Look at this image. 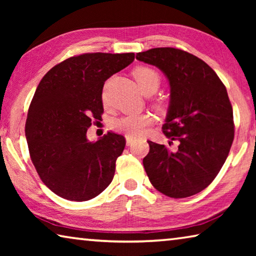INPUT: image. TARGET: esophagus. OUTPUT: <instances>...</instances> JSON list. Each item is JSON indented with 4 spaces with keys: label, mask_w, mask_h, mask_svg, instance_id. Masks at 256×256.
Returning <instances> with one entry per match:
<instances>
[{
    "label": "esophagus",
    "mask_w": 256,
    "mask_h": 256,
    "mask_svg": "<svg viewBox=\"0 0 256 256\" xmlns=\"http://www.w3.org/2000/svg\"><path fill=\"white\" fill-rule=\"evenodd\" d=\"M125 138H126V144H128V146H131V144H133V142H134V141H136V138H134L133 136H125Z\"/></svg>",
    "instance_id": "esophagus-1"
}]
</instances>
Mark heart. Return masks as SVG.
I'll list each match as a JSON object with an SVG mask.
<instances>
[{
    "label": "heart",
    "instance_id": "heart-1",
    "mask_svg": "<svg viewBox=\"0 0 256 256\" xmlns=\"http://www.w3.org/2000/svg\"><path fill=\"white\" fill-rule=\"evenodd\" d=\"M138 86L142 92H156L159 86L160 76L158 72L148 66H138L133 71ZM152 123V118L149 114L126 115L112 122V126L115 131L124 133L125 136H138L144 132V130Z\"/></svg>",
    "mask_w": 256,
    "mask_h": 256
}]
</instances>
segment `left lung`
Here are the masks:
<instances>
[{"label":"left lung","mask_w":256,"mask_h":256,"mask_svg":"<svg viewBox=\"0 0 256 256\" xmlns=\"http://www.w3.org/2000/svg\"><path fill=\"white\" fill-rule=\"evenodd\" d=\"M170 81V100L162 132L178 149L148 141L144 166L151 184L167 196H194L216 178L234 141L232 107L226 86L201 58L182 50L159 47L136 54Z\"/></svg>","instance_id":"8db88e82"}]
</instances>
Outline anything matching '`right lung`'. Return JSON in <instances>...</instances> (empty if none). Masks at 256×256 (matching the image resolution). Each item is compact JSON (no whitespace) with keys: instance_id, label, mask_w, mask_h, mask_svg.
I'll use <instances>...</instances> for the list:
<instances>
[{"instance_id":"right-lung-1","label":"right lung","mask_w":256,"mask_h":256,"mask_svg":"<svg viewBox=\"0 0 256 256\" xmlns=\"http://www.w3.org/2000/svg\"><path fill=\"white\" fill-rule=\"evenodd\" d=\"M134 53H86L52 68L30 104L26 138L34 168L47 188L70 201H88L112 183L125 138L108 132L90 142L92 120L102 118V88L130 66Z\"/></svg>"}]
</instances>
